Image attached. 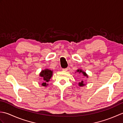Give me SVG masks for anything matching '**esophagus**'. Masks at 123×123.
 Returning a JSON list of instances; mask_svg holds the SVG:
<instances>
[{"label":"esophagus","instance_id":"34e87169","mask_svg":"<svg viewBox=\"0 0 123 123\" xmlns=\"http://www.w3.org/2000/svg\"><path fill=\"white\" fill-rule=\"evenodd\" d=\"M68 70V68H65V69H62V70H63V71H67Z\"/></svg>","mask_w":123,"mask_h":123}]
</instances>
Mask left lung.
Listing matches in <instances>:
<instances>
[{
    "label": "left lung",
    "instance_id": "1",
    "mask_svg": "<svg viewBox=\"0 0 123 123\" xmlns=\"http://www.w3.org/2000/svg\"><path fill=\"white\" fill-rule=\"evenodd\" d=\"M76 72H78L79 74H82V75L84 77H87V78H88V75L87 74H86V72L85 71H83V70L81 69H79L77 70ZM75 73L76 74V72H75ZM78 85H79L80 87H83V86H85L86 85V84L84 83V81H83V80H82L81 81L79 82V83H78Z\"/></svg>",
    "mask_w": 123,
    "mask_h": 123
}]
</instances>
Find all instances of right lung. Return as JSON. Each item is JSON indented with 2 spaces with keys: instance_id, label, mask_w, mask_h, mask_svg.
Instances as JSON below:
<instances>
[{
  "instance_id": "right-lung-1",
  "label": "right lung",
  "mask_w": 123,
  "mask_h": 123,
  "mask_svg": "<svg viewBox=\"0 0 123 123\" xmlns=\"http://www.w3.org/2000/svg\"><path fill=\"white\" fill-rule=\"evenodd\" d=\"M53 70L49 69H45L42 70L41 72L39 74L40 77H42L43 79V83H42V86L43 87H46L48 86V82L50 81L51 77L53 75Z\"/></svg>"
}]
</instances>
